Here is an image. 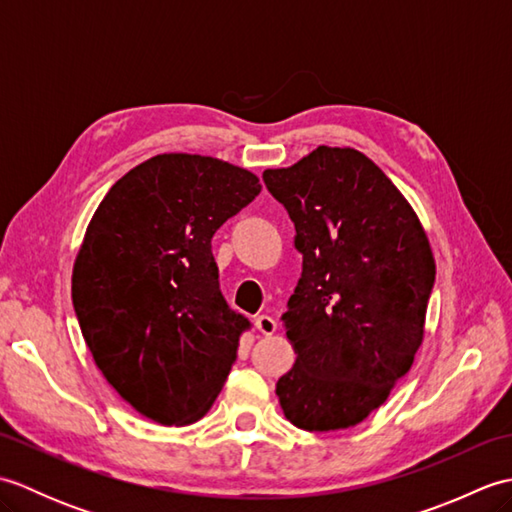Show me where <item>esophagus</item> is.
<instances>
[{
    "mask_svg": "<svg viewBox=\"0 0 512 512\" xmlns=\"http://www.w3.org/2000/svg\"><path fill=\"white\" fill-rule=\"evenodd\" d=\"M255 328H257L259 334L270 336V334H275V330H277V321L273 317H268V314H262V317L255 319Z\"/></svg>",
    "mask_w": 512,
    "mask_h": 512,
    "instance_id": "34e87169",
    "label": "esophagus"
}]
</instances>
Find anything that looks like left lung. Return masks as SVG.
Masks as SVG:
<instances>
[{"label":"left lung","mask_w":512,"mask_h":512,"mask_svg":"<svg viewBox=\"0 0 512 512\" xmlns=\"http://www.w3.org/2000/svg\"><path fill=\"white\" fill-rule=\"evenodd\" d=\"M295 222L301 277L281 314L297 354L277 380L284 416L303 431H339L378 409L424 339L436 259L420 217L372 160L317 147L266 169Z\"/></svg>","instance_id":"1"}]
</instances>
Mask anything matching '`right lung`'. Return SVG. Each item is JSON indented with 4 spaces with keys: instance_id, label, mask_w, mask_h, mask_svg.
Masks as SVG:
<instances>
[{
    "instance_id": "add662e5",
    "label": "right lung",
    "mask_w": 512,
    "mask_h": 512,
    "mask_svg": "<svg viewBox=\"0 0 512 512\" xmlns=\"http://www.w3.org/2000/svg\"><path fill=\"white\" fill-rule=\"evenodd\" d=\"M262 184L200 154H160L107 191L72 268V303L96 367L140 416L198 422L237 356L211 237Z\"/></svg>"
}]
</instances>
